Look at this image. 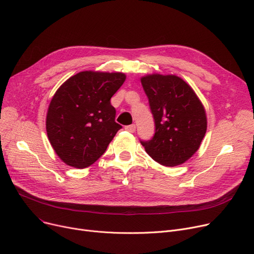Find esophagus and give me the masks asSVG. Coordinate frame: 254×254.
<instances>
[{
    "mask_svg": "<svg viewBox=\"0 0 254 254\" xmlns=\"http://www.w3.org/2000/svg\"><path fill=\"white\" fill-rule=\"evenodd\" d=\"M125 128H126V130H127L129 132H134L136 130V126L135 125H129V126H127Z\"/></svg>",
    "mask_w": 254,
    "mask_h": 254,
    "instance_id": "esophagus-1",
    "label": "esophagus"
}]
</instances>
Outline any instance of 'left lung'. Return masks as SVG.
<instances>
[{"mask_svg":"<svg viewBox=\"0 0 254 254\" xmlns=\"http://www.w3.org/2000/svg\"><path fill=\"white\" fill-rule=\"evenodd\" d=\"M153 115L155 132L141 144L155 162L181 165L198 149L207 130L204 106L193 89L175 75L152 74L141 78Z\"/></svg>","mask_w":254,"mask_h":254,"instance_id":"1","label":"left lung"}]
</instances>
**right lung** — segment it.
<instances>
[{
    "instance_id": "obj_1",
    "label": "right lung",
    "mask_w": 254,
    "mask_h": 254,
    "mask_svg": "<svg viewBox=\"0 0 254 254\" xmlns=\"http://www.w3.org/2000/svg\"><path fill=\"white\" fill-rule=\"evenodd\" d=\"M124 73L84 71L70 77L53 96L46 116L52 148L68 166L84 169L104 154L123 127L110 100Z\"/></svg>"
}]
</instances>
